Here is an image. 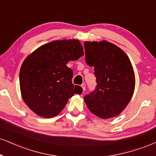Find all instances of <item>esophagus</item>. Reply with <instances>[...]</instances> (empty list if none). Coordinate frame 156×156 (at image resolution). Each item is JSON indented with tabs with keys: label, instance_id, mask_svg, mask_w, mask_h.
I'll return each mask as SVG.
<instances>
[{
	"label": "esophagus",
	"instance_id": "1",
	"mask_svg": "<svg viewBox=\"0 0 156 156\" xmlns=\"http://www.w3.org/2000/svg\"><path fill=\"white\" fill-rule=\"evenodd\" d=\"M82 89H83V91H84V90H86V84H85V83H83L82 84Z\"/></svg>",
	"mask_w": 156,
	"mask_h": 156
}]
</instances>
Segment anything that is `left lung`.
<instances>
[{
	"label": "left lung",
	"instance_id": "1",
	"mask_svg": "<svg viewBox=\"0 0 156 156\" xmlns=\"http://www.w3.org/2000/svg\"><path fill=\"white\" fill-rule=\"evenodd\" d=\"M85 61L94 67L95 89L84 96L89 110L101 119L119 115L133 95L135 78L126 53L106 41L85 42Z\"/></svg>",
	"mask_w": 156,
	"mask_h": 156
}]
</instances>
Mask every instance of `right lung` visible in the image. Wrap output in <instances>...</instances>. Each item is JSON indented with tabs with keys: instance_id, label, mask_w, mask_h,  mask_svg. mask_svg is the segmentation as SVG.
<instances>
[{
	"instance_id": "obj_1",
	"label": "right lung",
	"mask_w": 156,
	"mask_h": 156,
	"mask_svg": "<svg viewBox=\"0 0 156 156\" xmlns=\"http://www.w3.org/2000/svg\"><path fill=\"white\" fill-rule=\"evenodd\" d=\"M84 55L79 40H56L38 48L23 62L19 83L24 103L38 116L51 118L58 114L75 93L82 88L74 85L69 61Z\"/></svg>"
}]
</instances>
